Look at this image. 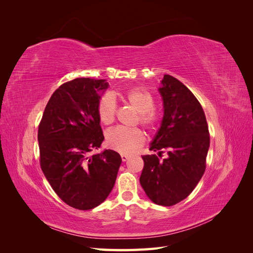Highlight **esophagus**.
Instances as JSON below:
<instances>
[{
    "label": "esophagus",
    "mask_w": 253,
    "mask_h": 253,
    "mask_svg": "<svg viewBox=\"0 0 253 253\" xmlns=\"http://www.w3.org/2000/svg\"><path fill=\"white\" fill-rule=\"evenodd\" d=\"M128 155H126V154H121V159H122V162H126V160L128 159Z\"/></svg>",
    "instance_id": "34e87169"
}]
</instances>
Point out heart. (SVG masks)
<instances>
[{"mask_svg": "<svg viewBox=\"0 0 253 253\" xmlns=\"http://www.w3.org/2000/svg\"><path fill=\"white\" fill-rule=\"evenodd\" d=\"M124 98L138 112L137 122L150 132L156 131L160 124V117L154 110L155 99L150 91L142 88H132L126 91ZM116 113L117 104L111 95L106 94L99 99L97 115L102 125H112L116 118ZM105 142L112 150L127 154L141 147L144 142V134L138 127L117 126L106 132Z\"/></svg>", "mask_w": 253, "mask_h": 253, "instance_id": "1", "label": "heart"}]
</instances>
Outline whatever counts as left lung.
<instances>
[{"label":"left lung","instance_id":"1","mask_svg":"<svg viewBox=\"0 0 253 253\" xmlns=\"http://www.w3.org/2000/svg\"><path fill=\"white\" fill-rule=\"evenodd\" d=\"M158 90L164 101L162 126L144 155L140 185L156 205L170 207L192 192L206 170L210 135L200 101L185 84L165 75ZM164 152L168 156L163 160Z\"/></svg>","mask_w":253,"mask_h":253}]
</instances>
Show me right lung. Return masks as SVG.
<instances>
[{"mask_svg":"<svg viewBox=\"0 0 253 253\" xmlns=\"http://www.w3.org/2000/svg\"><path fill=\"white\" fill-rule=\"evenodd\" d=\"M105 80L77 78L51 95L38 128L40 166L56 194L68 206L89 210L105 201L121 165L117 152L100 148L104 136L97 115Z\"/></svg>","mask_w":253,"mask_h":253,"instance_id":"add662e5","label":"right lung"}]
</instances>
